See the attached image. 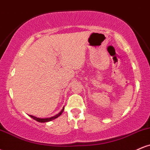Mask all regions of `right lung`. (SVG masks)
Returning <instances> with one entry per match:
<instances>
[{
    "label": "right lung",
    "instance_id": "obj_1",
    "mask_svg": "<svg viewBox=\"0 0 150 150\" xmlns=\"http://www.w3.org/2000/svg\"><path fill=\"white\" fill-rule=\"evenodd\" d=\"M63 111H64V107L63 108V109H62L61 111L58 113V114L55 115V116H53L52 117H50V118H37V117H36V116H32V115H29V116H30L31 118H33V119H34L35 120H37V121H38V122H39V123H46V122H49V121H51V120L56 119V118H58V116H61V115L62 114V113L63 112Z\"/></svg>",
    "mask_w": 150,
    "mask_h": 150
}]
</instances>
